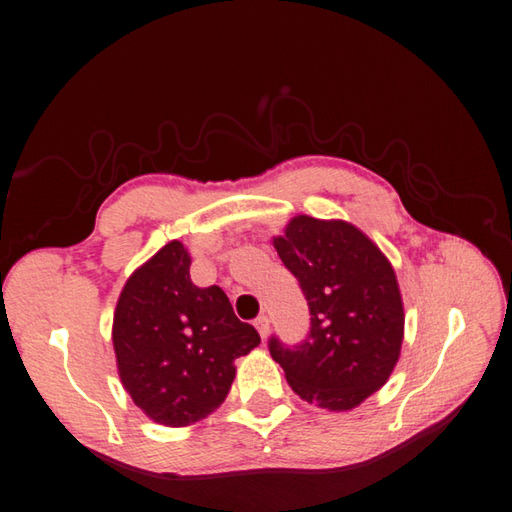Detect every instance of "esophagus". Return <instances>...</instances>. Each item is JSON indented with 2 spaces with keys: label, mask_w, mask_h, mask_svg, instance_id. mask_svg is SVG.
<instances>
[{
  "label": "esophagus",
  "mask_w": 512,
  "mask_h": 512,
  "mask_svg": "<svg viewBox=\"0 0 512 512\" xmlns=\"http://www.w3.org/2000/svg\"><path fill=\"white\" fill-rule=\"evenodd\" d=\"M254 325H256L258 334L263 336V339H267V334H269V318L267 316H258L256 321H254Z\"/></svg>",
  "instance_id": "esophagus-1"
}]
</instances>
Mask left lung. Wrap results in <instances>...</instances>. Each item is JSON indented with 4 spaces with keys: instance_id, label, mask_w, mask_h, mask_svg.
<instances>
[{
    "instance_id": "8db88e82",
    "label": "left lung",
    "mask_w": 512,
    "mask_h": 512,
    "mask_svg": "<svg viewBox=\"0 0 512 512\" xmlns=\"http://www.w3.org/2000/svg\"><path fill=\"white\" fill-rule=\"evenodd\" d=\"M310 305L298 345L269 339L292 390L327 410H352L390 379L403 343V301L390 260L345 220L296 216L274 238Z\"/></svg>"
}]
</instances>
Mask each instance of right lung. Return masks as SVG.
<instances>
[{
  "mask_svg": "<svg viewBox=\"0 0 512 512\" xmlns=\"http://www.w3.org/2000/svg\"><path fill=\"white\" fill-rule=\"evenodd\" d=\"M191 258L171 240L124 283L113 314V350L124 390L149 419L191 426L225 401L234 361L260 343L218 285L196 287Z\"/></svg>",
  "mask_w": 512,
  "mask_h": 512,
  "instance_id": "right-lung-1",
  "label": "right lung"
}]
</instances>
